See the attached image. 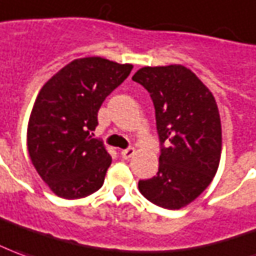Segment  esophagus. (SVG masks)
I'll list each match as a JSON object with an SVG mask.
<instances>
[{"label": "esophagus", "instance_id": "obj_1", "mask_svg": "<svg viewBox=\"0 0 256 256\" xmlns=\"http://www.w3.org/2000/svg\"><path fill=\"white\" fill-rule=\"evenodd\" d=\"M134 154H136V150L134 148H132V147H130V148H126V150H122L120 152V156L123 160H128V158L133 157Z\"/></svg>", "mask_w": 256, "mask_h": 256}]
</instances>
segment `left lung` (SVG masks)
I'll use <instances>...</instances> for the list:
<instances>
[{
  "label": "left lung",
  "mask_w": 256,
  "mask_h": 256,
  "mask_svg": "<svg viewBox=\"0 0 256 256\" xmlns=\"http://www.w3.org/2000/svg\"><path fill=\"white\" fill-rule=\"evenodd\" d=\"M133 81L150 92L162 147L156 176L138 190L160 208L188 206L210 185L222 157V122L213 94L180 64L142 67Z\"/></svg>",
  "instance_id": "8db88e82"
}]
</instances>
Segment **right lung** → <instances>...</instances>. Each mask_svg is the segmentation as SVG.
<instances>
[{
	"instance_id": "add662e5",
	"label": "right lung",
	"mask_w": 256,
	"mask_h": 256,
	"mask_svg": "<svg viewBox=\"0 0 256 256\" xmlns=\"http://www.w3.org/2000/svg\"><path fill=\"white\" fill-rule=\"evenodd\" d=\"M132 68L102 57L76 58L38 94L28 123V152L58 198L81 199L104 185L112 157L92 132L102 102Z\"/></svg>"
}]
</instances>
